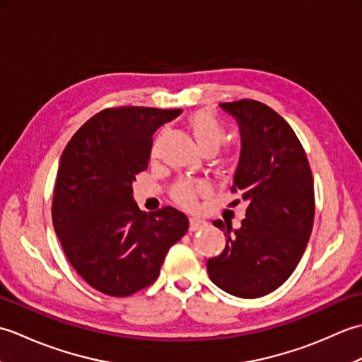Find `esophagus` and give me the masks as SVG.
Returning a JSON list of instances; mask_svg holds the SVG:
<instances>
[{
	"mask_svg": "<svg viewBox=\"0 0 362 362\" xmlns=\"http://www.w3.org/2000/svg\"><path fill=\"white\" fill-rule=\"evenodd\" d=\"M209 226V222L199 218H191L189 219V232H197V230H202Z\"/></svg>",
	"mask_w": 362,
	"mask_h": 362,
	"instance_id": "34e87169",
	"label": "esophagus"
}]
</instances>
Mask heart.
Segmentation results:
<instances>
[{"instance_id": "obj_1", "label": "heart", "mask_w": 362, "mask_h": 362, "mask_svg": "<svg viewBox=\"0 0 362 362\" xmlns=\"http://www.w3.org/2000/svg\"><path fill=\"white\" fill-rule=\"evenodd\" d=\"M187 126L193 135L197 148L204 153H214L227 138V129L216 115L209 110H197L189 115ZM205 185L196 180H179L171 189V196L177 204L183 206H193L199 193H202Z\"/></svg>"}]
</instances>
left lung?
I'll list each match as a JSON object with an SVG mask.
<instances>
[{
	"label": "left lung",
	"mask_w": 362,
	"mask_h": 362,
	"mask_svg": "<svg viewBox=\"0 0 362 362\" xmlns=\"http://www.w3.org/2000/svg\"><path fill=\"white\" fill-rule=\"evenodd\" d=\"M241 130V158L232 193L247 202L241 227L214 221L226 249L206 261L211 281L228 294L263 297L294 272L314 222V180L302 143L279 113L241 99L221 104Z\"/></svg>",
	"instance_id": "8db88e82"
}]
</instances>
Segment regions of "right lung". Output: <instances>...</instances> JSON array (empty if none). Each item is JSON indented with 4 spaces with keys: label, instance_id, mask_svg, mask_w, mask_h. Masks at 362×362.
<instances>
[{
    "label": "right lung",
    "instance_id": "obj_1",
    "mask_svg": "<svg viewBox=\"0 0 362 362\" xmlns=\"http://www.w3.org/2000/svg\"><path fill=\"white\" fill-rule=\"evenodd\" d=\"M180 109L112 107L91 117L60 157L52 224L71 266L91 288L127 297L157 280L171 245L188 232L182 211L146 214L132 182L148 169L152 135Z\"/></svg>",
    "mask_w": 362,
    "mask_h": 362
}]
</instances>
